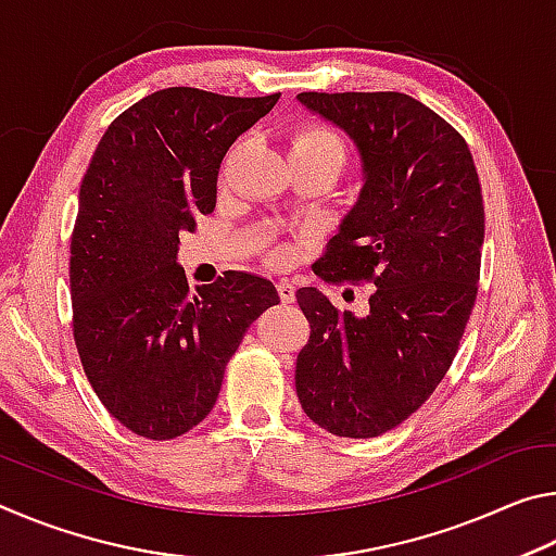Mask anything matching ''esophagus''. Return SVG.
<instances>
[{"label":"esophagus","mask_w":556,"mask_h":556,"mask_svg":"<svg viewBox=\"0 0 556 556\" xmlns=\"http://www.w3.org/2000/svg\"><path fill=\"white\" fill-rule=\"evenodd\" d=\"M277 291H279L281 304H291V301L296 299V289H294V285H291V281H287V279L277 281Z\"/></svg>","instance_id":"obj_1"}]
</instances>
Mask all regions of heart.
Masks as SVG:
<instances>
[{"instance_id": "b5f03b06", "label": "heart", "mask_w": 556, "mask_h": 556, "mask_svg": "<svg viewBox=\"0 0 556 556\" xmlns=\"http://www.w3.org/2000/svg\"><path fill=\"white\" fill-rule=\"evenodd\" d=\"M348 147L341 131L324 122H306L291 135V159H308V162H321L333 168L345 164ZM294 257V244L277 242L267 238V260L271 265H287Z\"/></svg>"}]
</instances>
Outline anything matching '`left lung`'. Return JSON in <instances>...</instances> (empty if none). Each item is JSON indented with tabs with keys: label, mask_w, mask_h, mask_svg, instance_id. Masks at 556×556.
Instances as JSON below:
<instances>
[{
	"label": "left lung",
	"mask_w": 556,
	"mask_h": 556,
	"mask_svg": "<svg viewBox=\"0 0 556 556\" xmlns=\"http://www.w3.org/2000/svg\"><path fill=\"white\" fill-rule=\"evenodd\" d=\"M296 100L341 127L363 162L361 195L314 271L378 287L363 318L314 287L296 291L312 324L296 394L314 425L372 439L429 400L458 351L481 277V181L466 139L404 92Z\"/></svg>",
	"instance_id": "obj_1"
}]
</instances>
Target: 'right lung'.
I'll return each mask as SVG.
<instances>
[{"instance_id":"1","label":"right lung","mask_w":556,"mask_h":556,"mask_svg":"<svg viewBox=\"0 0 556 556\" xmlns=\"http://www.w3.org/2000/svg\"><path fill=\"white\" fill-rule=\"evenodd\" d=\"M277 100L156 90L112 122L83 176L73 338L100 402L137 437L201 425L244 331L279 304L269 279L230 269L191 291L176 265L178 235L215 208L223 156Z\"/></svg>"}]
</instances>
